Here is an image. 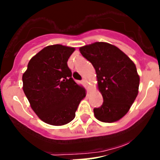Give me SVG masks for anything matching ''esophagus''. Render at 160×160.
<instances>
[{
    "label": "esophagus",
    "instance_id": "1",
    "mask_svg": "<svg viewBox=\"0 0 160 160\" xmlns=\"http://www.w3.org/2000/svg\"><path fill=\"white\" fill-rule=\"evenodd\" d=\"M82 83H83V84L85 85V86H86V87H87V85H88V81H87L86 80H82Z\"/></svg>",
    "mask_w": 160,
    "mask_h": 160
}]
</instances>
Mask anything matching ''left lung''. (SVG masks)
Wrapping results in <instances>:
<instances>
[{
    "mask_svg": "<svg viewBox=\"0 0 160 160\" xmlns=\"http://www.w3.org/2000/svg\"><path fill=\"white\" fill-rule=\"evenodd\" d=\"M81 55L95 69L103 103L94 108L96 119L116 122L125 116L138 94L140 77L131 58L116 46L105 42L80 48Z\"/></svg>",
    "mask_w": 160,
    "mask_h": 160,
    "instance_id": "obj_1",
    "label": "left lung"
}]
</instances>
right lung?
Instances as JSON below:
<instances>
[{"label": "right lung", "instance_id": "1", "mask_svg": "<svg viewBox=\"0 0 160 160\" xmlns=\"http://www.w3.org/2000/svg\"><path fill=\"white\" fill-rule=\"evenodd\" d=\"M74 48L49 45L34 55L22 75L23 91L44 123L62 126L75 118L86 91L72 78L67 62Z\"/></svg>", "mask_w": 160, "mask_h": 160}]
</instances>
